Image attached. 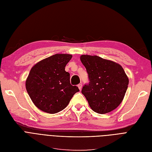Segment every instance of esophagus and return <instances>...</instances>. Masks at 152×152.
I'll list each match as a JSON object with an SVG mask.
<instances>
[{"label": "esophagus", "instance_id": "34e87169", "mask_svg": "<svg viewBox=\"0 0 152 152\" xmlns=\"http://www.w3.org/2000/svg\"><path fill=\"white\" fill-rule=\"evenodd\" d=\"M77 87H78V88H79L80 90H81V89H82V84L81 83L79 84V85H77Z\"/></svg>", "mask_w": 152, "mask_h": 152}]
</instances>
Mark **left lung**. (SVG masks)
Instances as JSON below:
<instances>
[{"instance_id": "8db88e82", "label": "left lung", "mask_w": 152, "mask_h": 152, "mask_svg": "<svg viewBox=\"0 0 152 152\" xmlns=\"http://www.w3.org/2000/svg\"><path fill=\"white\" fill-rule=\"evenodd\" d=\"M80 59L89 80L81 93L91 108L99 114L116 109L124 98L129 83L121 66L98 56L81 55Z\"/></svg>"}]
</instances>
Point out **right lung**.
Listing matches in <instances>:
<instances>
[{
	"instance_id": "obj_1",
	"label": "right lung",
	"mask_w": 152,
	"mask_h": 152,
	"mask_svg": "<svg viewBox=\"0 0 152 152\" xmlns=\"http://www.w3.org/2000/svg\"><path fill=\"white\" fill-rule=\"evenodd\" d=\"M71 54H56L34 66L26 81V90L37 108L54 114L64 110L76 93V86L70 83V75L65 66Z\"/></svg>"
}]
</instances>
